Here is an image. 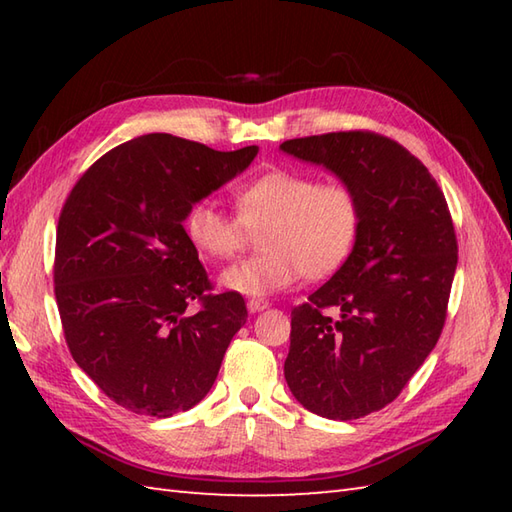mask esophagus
I'll use <instances>...</instances> for the list:
<instances>
[{
  "label": "esophagus",
  "mask_w": 512,
  "mask_h": 512,
  "mask_svg": "<svg viewBox=\"0 0 512 512\" xmlns=\"http://www.w3.org/2000/svg\"><path fill=\"white\" fill-rule=\"evenodd\" d=\"M246 308L250 314H257V312H264L268 308V301H262V299H248Z\"/></svg>",
  "instance_id": "esophagus-1"
}]
</instances>
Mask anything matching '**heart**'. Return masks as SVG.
Here are the masks:
<instances>
[{
    "instance_id": "1",
    "label": "heart",
    "mask_w": 512,
    "mask_h": 512,
    "mask_svg": "<svg viewBox=\"0 0 512 512\" xmlns=\"http://www.w3.org/2000/svg\"><path fill=\"white\" fill-rule=\"evenodd\" d=\"M237 215L215 198H202L184 215V233L200 255L228 259L250 231L262 228V253L224 268L217 284L244 297H268L299 275H332L356 244L361 202L343 182H319L310 173L275 169L235 191Z\"/></svg>"
}]
</instances>
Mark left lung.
Here are the masks:
<instances>
[{"mask_svg":"<svg viewBox=\"0 0 512 512\" xmlns=\"http://www.w3.org/2000/svg\"><path fill=\"white\" fill-rule=\"evenodd\" d=\"M279 149L328 169L361 202L350 257L292 310L286 383L317 416L363 418L400 394L440 339L458 268L449 206L427 167L385 136L334 132Z\"/></svg>","mask_w":512,"mask_h":512,"instance_id":"left-lung-1","label":"left lung"}]
</instances>
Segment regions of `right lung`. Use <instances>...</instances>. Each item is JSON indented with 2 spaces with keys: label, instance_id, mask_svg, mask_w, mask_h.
I'll return each mask as SVG.
<instances>
[{
  "label": "right lung",
  "instance_id": "add662e5",
  "mask_svg": "<svg viewBox=\"0 0 512 512\" xmlns=\"http://www.w3.org/2000/svg\"><path fill=\"white\" fill-rule=\"evenodd\" d=\"M257 151L138 136L96 160L65 200L54 255L65 341L76 365L127 411L169 418L198 405L246 323L242 295H206L211 284L184 215L246 171ZM195 298L203 306L187 315Z\"/></svg>",
  "mask_w": 512,
  "mask_h": 512
}]
</instances>
